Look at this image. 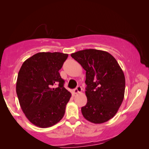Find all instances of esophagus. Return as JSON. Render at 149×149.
<instances>
[{"instance_id":"34e87169","label":"esophagus","mask_w":149,"mask_h":149,"mask_svg":"<svg viewBox=\"0 0 149 149\" xmlns=\"http://www.w3.org/2000/svg\"><path fill=\"white\" fill-rule=\"evenodd\" d=\"M81 91H82L81 87L80 86H77L76 89H75L74 91H73V93H74V94H77L78 93L81 92Z\"/></svg>"}]
</instances>
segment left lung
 <instances>
[{"mask_svg":"<svg viewBox=\"0 0 149 149\" xmlns=\"http://www.w3.org/2000/svg\"><path fill=\"white\" fill-rule=\"evenodd\" d=\"M86 71L87 102L81 108L87 120L102 123L116 114L124 98V74L116 60L103 50L85 49L71 54Z\"/></svg>","mask_w":149,"mask_h":149,"instance_id":"8db88e82","label":"left lung"}]
</instances>
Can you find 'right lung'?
I'll use <instances>...</instances> for the list:
<instances>
[{"mask_svg":"<svg viewBox=\"0 0 149 149\" xmlns=\"http://www.w3.org/2000/svg\"><path fill=\"white\" fill-rule=\"evenodd\" d=\"M68 54L39 52L22 64L16 82L20 107L30 122L46 128L59 122L71 93L64 87L59 70ZM58 85L56 88L54 85Z\"/></svg>","mask_w":149,"mask_h":149,"instance_id":"1","label":"right lung"}]
</instances>
